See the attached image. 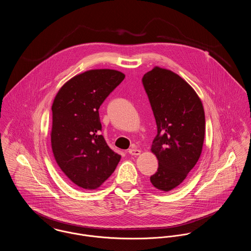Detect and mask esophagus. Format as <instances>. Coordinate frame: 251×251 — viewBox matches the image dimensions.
<instances>
[{
	"label": "esophagus",
	"mask_w": 251,
	"mask_h": 251,
	"mask_svg": "<svg viewBox=\"0 0 251 251\" xmlns=\"http://www.w3.org/2000/svg\"><path fill=\"white\" fill-rule=\"evenodd\" d=\"M128 153L130 155H132V156H139V154H140V150L137 149L136 147H132L131 149H129Z\"/></svg>",
	"instance_id": "esophagus-1"
}]
</instances>
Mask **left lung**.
Wrapping results in <instances>:
<instances>
[{
  "label": "left lung",
  "mask_w": 251,
  "mask_h": 251,
  "mask_svg": "<svg viewBox=\"0 0 251 251\" xmlns=\"http://www.w3.org/2000/svg\"><path fill=\"white\" fill-rule=\"evenodd\" d=\"M142 84L158 129L151 151L159 167L150 182L156 189L169 192L185 180L201 155L204 109L194 88L170 70L153 68L144 74Z\"/></svg>",
  "instance_id": "left-lung-1"
}]
</instances>
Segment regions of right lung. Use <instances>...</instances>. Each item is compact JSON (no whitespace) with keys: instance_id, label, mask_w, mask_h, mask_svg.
I'll return each instance as SVG.
<instances>
[{"instance_id":"1","label":"right lung","mask_w":251,"mask_h":251,"mask_svg":"<svg viewBox=\"0 0 251 251\" xmlns=\"http://www.w3.org/2000/svg\"><path fill=\"white\" fill-rule=\"evenodd\" d=\"M124 78L116 70H89L63 84L54 100L53 153L63 173L80 188L100 187L120 161L100 135L99 108Z\"/></svg>"}]
</instances>
